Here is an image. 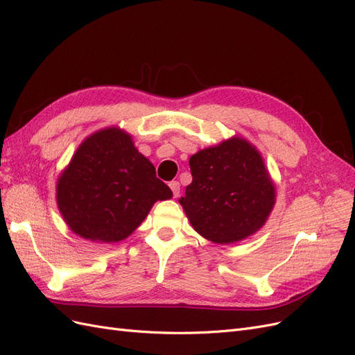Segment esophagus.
Instances as JSON below:
<instances>
[{
    "label": "esophagus",
    "instance_id": "esophagus-1",
    "mask_svg": "<svg viewBox=\"0 0 355 355\" xmlns=\"http://www.w3.org/2000/svg\"><path fill=\"white\" fill-rule=\"evenodd\" d=\"M170 189H171V192H173V197L175 198H178L179 197V194H180V184L178 180H173V182H170Z\"/></svg>",
    "mask_w": 355,
    "mask_h": 355
}]
</instances>
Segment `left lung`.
I'll list each match as a JSON object with an SVG mask.
<instances>
[{
  "label": "left lung",
  "mask_w": 355,
  "mask_h": 355,
  "mask_svg": "<svg viewBox=\"0 0 355 355\" xmlns=\"http://www.w3.org/2000/svg\"><path fill=\"white\" fill-rule=\"evenodd\" d=\"M192 182L179 200L201 237L231 244L259 231L274 209L275 187L256 146L232 136L189 158Z\"/></svg>",
  "instance_id": "1"
}]
</instances>
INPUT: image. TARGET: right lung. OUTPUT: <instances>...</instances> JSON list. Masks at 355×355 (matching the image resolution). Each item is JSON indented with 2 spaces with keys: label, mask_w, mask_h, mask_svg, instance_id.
Masks as SVG:
<instances>
[{
  "label": "right lung",
  "mask_w": 355,
  "mask_h": 355,
  "mask_svg": "<svg viewBox=\"0 0 355 355\" xmlns=\"http://www.w3.org/2000/svg\"><path fill=\"white\" fill-rule=\"evenodd\" d=\"M171 197L154 164L120 127L85 137L56 184L63 220L73 234L96 243L127 239L157 201Z\"/></svg>",
  "instance_id": "right-lung-1"
}]
</instances>
